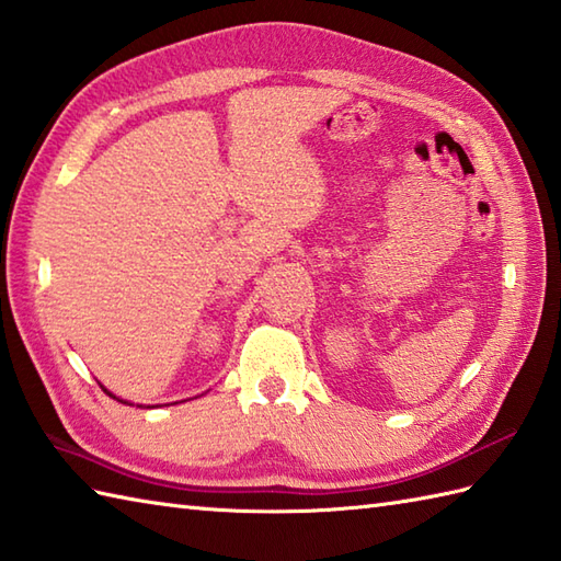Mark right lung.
I'll return each instance as SVG.
<instances>
[{
    "label": "right lung",
    "instance_id": "right-lung-1",
    "mask_svg": "<svg viewBox=\"0 0 561 561\" xmlns=\"http://www.w3.org/2000/svg\"><path fill=\"white\" fill-rule=\"evenodd\" d=\"M99 385H101V382H99ZM101 390H104V392H106L108 397H113V399H118V402H121V404H130V402H125V399H121V397H116V394H113L111 390H106V387H104V385H101ZM130 407H133V404H130ZM137 407H142V404H137Z\"/></svg>",
    "mask_w": 561,
    "mask_h": 561
}]
</instances>
